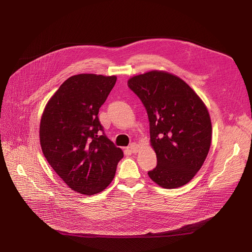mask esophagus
I'll use <instances>...</instances> for the list:
<instances>
[{
  "label": "esophagus",
  "instance_id": "1",
  "mask_svg": "<svg viewBox=\"0 0 252 252\" xmlns=\"http://www.w3.org/2000/svg\"><path fill=\"white\" fill-rule=\"evenodd\" d=\"M139 145L137 144V143H131L130 144V146H129V149H130V151L133 152V153H137V152H139Z\"/></svg>",
  "mask_w": 252,
  "mask_h": 252
}]
</instances>
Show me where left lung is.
I'll list each match as a JSON object with an SVG mask.
<instances>
[{
  "label": "left lung",
  "mask_w": 252,
  "mask_h": 252,
  "mask_svg": "<svg viewBox=\"0 0 252 252\" xmlns=\"http://www.w3.org/2000/svg\"><path fill=\"white\" fill-rule=\"evenodd\" d=\"M127 85L149 118L157 165L148 176L165 189L184 186L201 168L210 148L213 128L206 105L186 82L167 71L134 75Z\"/></svg>",
  "instance_id": "1"
}]
</instances>
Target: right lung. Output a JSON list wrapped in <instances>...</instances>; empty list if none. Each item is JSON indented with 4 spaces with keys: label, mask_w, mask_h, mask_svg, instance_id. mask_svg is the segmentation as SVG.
<instances>
[{
    "label": "right lung",
    "mask_w": 252,
    "mask_h": 252,
    "mask_svg": "<svg viewBox=\"0 0 252 252\" xmlns=\"http://www.w3.org/2000/svg\"><path fill=\"white\" fill-rule=\"evenodd\" d=\"M116 76L79 73L54 93L39 123V143L47 161L67 186L86 196L102 192L112 182L124 152L106 136L99 109Z\"/></svg>",
    "instance_id": "obj_1"
}]
</instances>
